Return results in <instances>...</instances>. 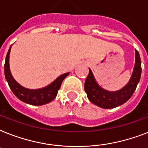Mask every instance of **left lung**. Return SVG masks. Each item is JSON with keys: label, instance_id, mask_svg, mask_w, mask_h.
<instances>
[{"label": "left lung", "instance_id": "8db88e82", "mask_svg": "<svg viewBox=\"0 0 148 148\" xmlns=\"http://www.w3.org/2000/svg\"><path fill=\"white\" fill-rule=\"evenodd\" d=\"M141 75V61L139 53L135 50V64L130 81L121 90L110 92L103 90L95 81L92 71L89 69V74L84 83V90L87 93L89 101L100 108L110 109L128 101L133 95Z\"/></svg>", "mask_w": 148, "mask_h": 148}]
</instances>
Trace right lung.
<instances>
[{"mask_svg": "<svg viewBox=\"0 0 148 148\" xmlns=\"http://www.w3.org/2000/svg\"><path fill=\"white\" fill-rule=\"evenodd\" d=\"M10 47L6 56L5 64H4V74H5L6 80L8 81L9 87L14 93V95L21 101L31 105H43L53 101L58 95V91L60 89L62 81L69 74V73L60 75L51 84L41 89L30 90L23 88L19 84L16 82L10 74V67H9V54H10Z\"/></svg>", "mask_w": 148, "mask_h": 148, "instance_id": "right-lung-1", "label": "right lung"}]
</instances>
